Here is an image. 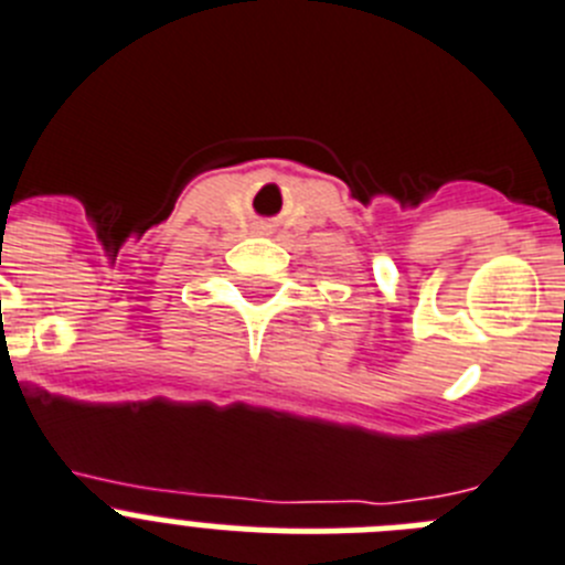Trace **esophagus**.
Returning a JSON list of instances; mask_svg holds the SVG:
<instances>
[{"instance_id":"obj_1","label":"esophagus","mask_w":565,"mask_h":565,"mask_svg":"<svg viewBox=\"0 0 565 565\" xmlns=\"http://www.w3.org/2000/svg\"><path fill=\"white\" fill-rule=\"evenodd\" d=\"M256 233H273V225H267V222H258Z\"/></svg>"}]
</instances>
